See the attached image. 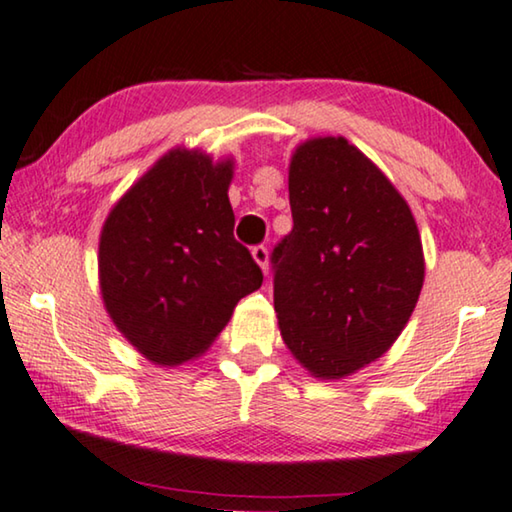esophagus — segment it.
Listing matches in <instances>:
<instances>
[{"label":"esophagus","instance_id":"1","mask_svg":"<svg viewBox=\"0 0 512 512\" xmlns=\"http://www.w3.org/2000/svg\"><path fill=\"white\" fill-rule=\"evenodd\" d=\"M251 256H254V261L261 265L263 272H268V247L265 244H256L254 249H251Z\"/></svg>","mask_w":512,"mask_h":512}]
</instances>
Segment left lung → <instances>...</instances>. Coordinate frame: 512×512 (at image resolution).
I'll return each mask as SVG.
<instances>
[{"instance_id":"8db88e82","label":"left lung","mask_w":512,"mask_h":512,"mask_svg":"<svg viewBox=\"0 0 512 512\" xmlns=\"http://www.w3.org/2000/svg\"><path fill=\"white\" fill-rule=\"evenodd\" d=\"M293 231L272 249L274 311L318 379L381 358L416 307L425 261L416 219L346 138H314L288 170Z\"/></svg>"}]
</instances>
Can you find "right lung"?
Returning a JSON list of instances; mask_svg holds the SVG:
<instances>
[{"label":"right lung","mask_w":512,"mask_h":512,"mask_svg":"<svg viewBox=\"0 0 512 512\" xmlns=\"http://www.w3.org/2000/svg\"><path fill=\"white\" fill-rule=\"evenodd\" d=\"M231 177V161L173 150L103 224V302L122 335L157 365L198 358L235 305L263 284L258 263L233 235Z\"/></svg>","instance_id":"add662e5"}]
</instances>
